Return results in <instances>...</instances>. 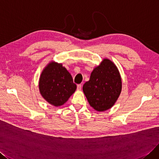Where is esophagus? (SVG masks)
<instances>
[{
	"mask_svg": "<svg viewBox=\"0 0 159 159\" xmlns=\"http://www.w3.org/2000/svg\"><path fill=\"white\" fill-rule=\"evenodd\" d=\"M81 88H82V84H79L77 85V90H81Z\"/></svg>",
	"mask_w": 159,
	"mask_h": 159,
	"instance_id": "obj_1",
	"label": "esophagus"
}]
</instances>
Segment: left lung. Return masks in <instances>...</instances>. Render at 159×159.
I'll return each instance as SVG.
<instances>
[{
    "label": "left lung",
    "mask_w": 159,
    "mask_h": 159,
    "mask_svg": "<svg viewBox=\"0 0 159 159\" xmlns=\"http://www.w3.org/2000/svg\"><path fill=\"white\" fill-rule=\"evenodd\" d=\"M90 106L98 111L110 109L114 106L121 91V79L113 62L104 59L90 75L83 87Z\"/></svg>",
    "instance_id": "8db88e82"
}]
</instances>
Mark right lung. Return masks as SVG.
I'll return each mask as SVG.
<instances>
[{
    "label": "right lung",
    "instance_id": "right-lung-1",
    "mask_svg": "<svg viewBox=\"0 0 159 159\" xmlns=\"http://www.w3.org/2000/svg\"><path fill=\"white\" fill-rule=\"evenodd\" d=\"M39 89L43 98L55 106L64 104L76 89L72 76L62 64L50 63L41 75Z\"/></svg>",
    "mask_w": 159,
    "mask_h": 159
}]
</instances>
